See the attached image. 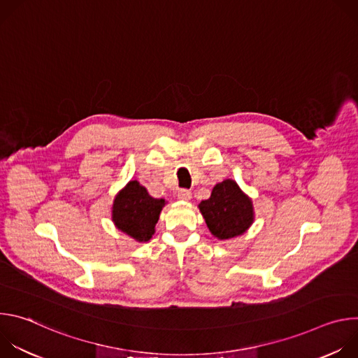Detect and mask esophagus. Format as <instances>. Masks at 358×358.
Returning a JSON list of instances; mask_svg holds the SVG:
<instances>
[{
    "instance_id": "1",
    "label": "esophagus",
    "mask_w": 358,
    "mask_h": 358,
    "mask_svg": "<svg viewBox=\"0 0 358 358\" xmlns=\"http://www.w3.org/2000/svg\"><path fill=\"white\" fill-rule=\"evenodd\" d=\"M177 196H178V199H181V201H189L191 196H192V194H191L189 189H184V188H182V189L178 191Z\"/></svg>"
}]
</instances>
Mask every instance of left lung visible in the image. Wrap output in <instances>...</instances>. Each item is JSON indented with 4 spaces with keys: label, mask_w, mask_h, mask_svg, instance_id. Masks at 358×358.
Returning <instances> with one entry per match:
<instances>
[{
    "label": "left lung",
    "mask_w": 358,
    "mask_h": 358,
    "mask_svg": "<svg viewBox=\"0 0 358 358\" xmlns=\"http://www.w3.org/2000/svg\"><path fill=\"white\" fill-rule=\"evenodd\" d=\"M210 232L221 239H231L242 235L253 222L252 199L228 178L218 182L208 199L198 206Z\"/></svg>",
    "instance_id": "left-lung-1"
}]
</instances>
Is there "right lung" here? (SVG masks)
Returning <instances> with one entry per match:
<instances>
[{
	"mask_svg": "<svg viewBox=\"0 0 358 358\" xmlns=\"http://www.w3.org/2000/svg\"><path fill=\"white\" fill-rule=\"evenodd\" d=\"M164 206L163 198H152L138 181H129L115 198L112 220L122 232L137 242H147L155 235Z\"/></svg>",
	"mask_w": 358,
	"mask_h": 358,
	"instance_id": "obj_1",
	"label": "right lung"
}]
</instances>
